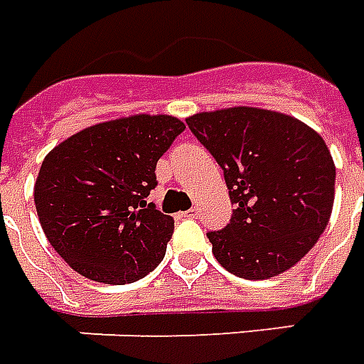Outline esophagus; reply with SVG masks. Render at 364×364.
<instances>
[{"instance_id": "obj_1", "label": "esophagus", "mask_w": 364, "mask_h": 364, "mask_svg": "<svg viewBox=\"0 0 364 364\" xmlns=\"http://www.w3.org/2000/svg\"><path fill=\"white\" fill-rule=\"evenodd\" d=\"M182 218H186V219H198L200 218V210L198 208H192V210H188L182 213Z\"/></svg>"}]
</instances>
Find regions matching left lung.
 <instances>
[{
  "label": "left lung",
  "mask_w": 364,
  "mask_h": 364,
  "mask_svg": "<svg viewBox=\"0 0 364 364\" xmlns=\"http://www.w3.org/2000/svg\"><path fill=\"white\" fill-rule=\"evenodd\" d=\"M190 131L223 168L235 210L208 239L231 274H282L323 233L335 196V164L318 131L292 115L260 107L196 113Z\"/></svg>",
  "instance_id": "left-lung-1"
}]
</instances>
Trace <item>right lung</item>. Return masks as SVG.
I'll return each mask as SVG.
<instances>
[{"label": "right lung", "instance_id": "1", "mask_svg": "<svg viewBox=\"0 0 364 364\" xmlns=\"http://www.w3.org/2000/svg\"><path fill=\"white\" fill-rule=\"evenodd\" d=\"M184 129L172 115L136 113L82 129L46 154L35 182L38 221L78 274L129 284L164 259L174 219L146 196Z\"/></svg>", "mask_w": 364, "mask_h": 364}]
</instances>
